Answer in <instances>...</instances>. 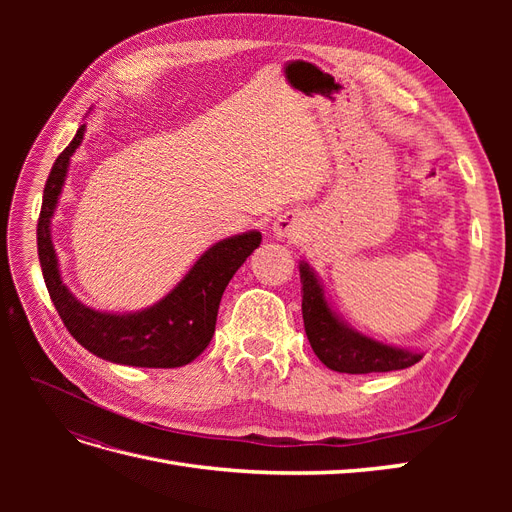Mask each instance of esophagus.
I'll return each mask as SVG.
<instances>
[{
	"instance_id": "esophagus-1",
	"label": "esophagus",
	"mask_w": 512,
	"mask_h": 512,
	"mask_svg": "<svg viewBox=\"0 0 512 512\" xmlns=\"http://www.w3.org/2000/svg\"><path fill=\"white\" fill-rule=\"evenodd\" d=\"M305 230V222L301 218V213L297 211H286L280 218L273 222V235L277 239H299Z\"/></svg>"
}]
</instances>
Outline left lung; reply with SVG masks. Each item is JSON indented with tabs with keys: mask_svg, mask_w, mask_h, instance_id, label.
<instances>
[{
	"mask_svg": "<svg viewBox=\"0 0 512 512\" xmlns=\"http://www.w3.org/2000/svg\"><path fill=\"white\" fill-rule=\"evenodd\" d=\"M305 335L318 359L339 374H374L406 369L423 359V352L382 344L352 329L335 314L316 271L299 262Z\"/></svg>",
	"mask_w": 512,
	"mask_h": 512,
	"instance_id": "left-lung-1",
	"label": "left lung"
}]
</instances>
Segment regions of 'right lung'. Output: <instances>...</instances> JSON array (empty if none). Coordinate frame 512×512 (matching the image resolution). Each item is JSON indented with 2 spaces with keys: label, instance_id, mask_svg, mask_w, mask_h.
I'll return each instance as SVG.
<instances>
[{
  "label": "right lung",
  "instance_id": "right-lung-1",
  "mask_svg": "<svg viewBox=\"0 0 512 512\" xmlns=\"http://www.w3.org/2000/svg\"><path fill=\"white\" fill-rule=\"evenodd\" d=\"M85 123L59 153L44 185L38 218V258L46 290L70 335L104 361L132 367H181L203 352L215 333L222 294L232 275L262 241L258 230L213 243L166 297L128 314L83 305L61 280L51 220L68 177L70 160L85 136Z\"/></svg>",
  "mask_w": 512,
  "mask_h": 512
}]
</instances>
